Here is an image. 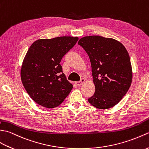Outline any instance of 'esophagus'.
Wrapping results in <instances>:
<instances>
[{"instance_id":"esophagus-1","label":"esophagus","mask_w":149,"mask_h":149,"mask_svg":"<svg viewBox=\"0 0 149 149\" xmlns=\"http://www.w3.org/2000/svg\"><path fill=\"white\" fill-rule=\"evenodd\" d=\"M85 82V79L83 78L81 79L80 81L76 82V85H77V86H81L82 84H84Z\"/></svg>"}]
</instances>
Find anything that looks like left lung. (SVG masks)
I'll return each mask as SVG.
<instances>
[{"label":"left lung","mask_w":149,"mask_h":149,"mask_svg":"<svg viewBox=\"0 0 149 149\" xmlns=\"http://www.w3.org/2000/svg\"><path fill=\"white\" fill-rule=\"evenodd\" d=\"M78 45L88 54L95 85V93L88 102L99 109L118 104L132 82V68L127 49L121 42L100 36H85Z\"/></svg>","instance_id":"left-lung-1"}]
</instances>
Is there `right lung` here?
I'll return each instance as SVG.
<instances>
[{
  "label": "right lung",
  "mask_w": 149,
  "mask_h": 149,
  "mask_svg": "<svg viewBox=\"0 0 149 149\" xmlns=\"http://www.w3.org/2000/svg\"><path fill=\"white\" fill-rule=\"evenodd\" d=\"M78 40L71 36L40 39L30 47L22 63L21 79L36 103L57 107L70 93L73 85L66 79L60 62Z\"/></svg>",
  "instance_id": "obj_1"
}]
</instances>
